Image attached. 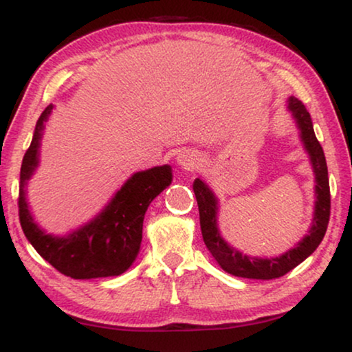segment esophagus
<instances>
[{"instance_id":"1","label":"esophagus","mask_w":352,"mask_h":352,"mask_svg":"<svg viewBox=\"0 0 352 352\" xmlns=\"http://www.w3.org/2000/svg\"><path fill=\"white\" fill-rule=\"evenodd\" d=\"M177 163L186 170H195V168L200 166V158L195 155V153L190 152H182L177 155Z\"/></svg>"}]
</instances>
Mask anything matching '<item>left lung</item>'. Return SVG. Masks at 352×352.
I'll return each mask as SVG.
<instances>
[{"instance_id": "left-lung-1", "label": "left lung", "mask_w": 352, "mask_h": 352, "mask_svg": "<svg viewBox=\"0 0 352 352\" xmlns=\"http://www.w3.org/2000/svg\"><path fill=\"white\" fill-rule=\"evenodd\" d=\"M288 112L295 118L296 126L300 129V138L305 151L309 155V162L316 176V201L314 214H312V224L307 234L298 242L295 247L287 250L280 256L259 258L250 256L242 253L240 250L234 248L232 245L226 242L221 235L218 226V211L219 200L211 187L197 177L194 181V194L199 204L200 213V228L204 235L206 248L210 250L211 256L216 263L224 269L228 274L243 278H261V280H271L285 276L293 267L305 261L307 256L314 253L319 243L324 239L327 226L330 219V186H329V170L322 146L317 141L312 126L311 115L307 112L305 104L296 98L290 96L287 100Z\"/></svg>"}]
</instances>
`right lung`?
I'll return each instance as SVG.
<instances>
[{
  "label": "right lung",
  "instance_id": "1",
  "mask_svg": "<svg viewBox=\"0 0 352 352\" xmlns=\"http://www.w3.org/2000/svg\"><path fill=\"white\" fill-rule=\"evenodd\" d=\"M52 104L38 118L30 147L21 168L19 218L33 248L57 271L72 278L120 276L131 267L142 242V223L148 205L173 181L170 165L138 171L115 192L93 219L67 235L47 234L35 223L27 201V184L40 165V147Z\"/></svg>",
  "mask_w": 352,
  "mask_h": 352
}]
</instances>
